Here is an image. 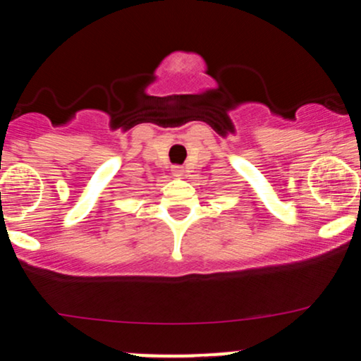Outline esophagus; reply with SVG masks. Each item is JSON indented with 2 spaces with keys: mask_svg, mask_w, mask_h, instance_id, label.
<instances>
[{
  "mask_svg": "<svg viewBox=\"0 0 361 361\" xmlns=\"http://www.w3.org/2000/svg\"><path fill=\"white\" fill-rule=\"evenodd\" d=\"M171 171H173V175L175 176H183V173H185V168L183 166H171Z\"/></svg>",
  "mask_w": 361,
  "mask_h": 361,
  "instance_id": "1",
  "label": "esophagus"
}]
</instances>
